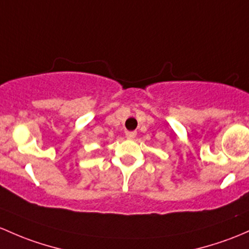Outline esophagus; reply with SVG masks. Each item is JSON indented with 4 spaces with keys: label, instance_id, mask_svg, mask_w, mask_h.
I'll return each mask as SVG.
<instances>
[{
    "label": "esophagus",
    "instance_id": "34e87169",
    "mask_svg": "<svg viewBox=\"0 0 249 249\" xmlns=\"http://www.w3.org/2000/svg\"><path fill=\"white\" fill-rule=\"evenodd\" d=\"M136 136V132H125V138L127 139H134Z\"/></svg>",
    "mask_w": 249,
    "mask_h": 249
}]
</instances>
